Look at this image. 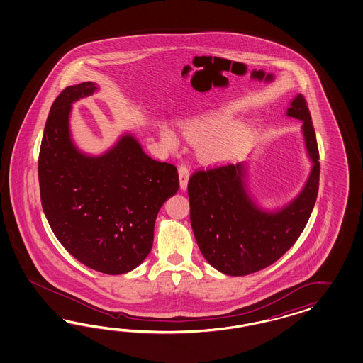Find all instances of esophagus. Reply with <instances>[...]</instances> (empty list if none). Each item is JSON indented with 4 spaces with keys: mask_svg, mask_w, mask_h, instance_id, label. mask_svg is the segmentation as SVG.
I'll list each match as a JSON object with an SVG mask.
<instances>
[{
    "mask_svg": "<svg viewBox=\"0 0 363 363\" xmlns=\"http://www.w3.org/2000/svg\"><path fill=\"white\" fill-rule=\"evenodd\" d=\"M178 174H179V186L182 190H186L187 181H189V167L185 164H181L178 167Z\"/></svg>",
    "mask_w": 363,
    "mask_h": 363,
    "instance_id": "esophagus-1",
    "label": "esophagus"
}]
</instances>
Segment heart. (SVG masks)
<instances>
[{
	"label": "heart",
	"instance_id": "obj_1",
	"mask_svg": "<svg viewBox=\"0 0 363 363\" xmlns=\"http://www.w3.org/2000/svg\"><path fill=\"white\" fill-rule=\"evenodd\" d=\"M231 109H214L187 118L182 123V132L187 138L199 143V152L209 160L226 158L241 145L246 133V123L231 121ZM161 138L169 147H176L177 135L169 126H161Z\"/></svg>",
	"mask_w": 363,
	"mask_h": 363
}]
</instances>
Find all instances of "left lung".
I'll list each match as a JSON object with an SVG mask.
<instances>
[{
	"label": "left lung",
	"instance_id": "obj_1",
	"mask_svg": "<svg viewBox=\"0 0 363 363\" xmlns=\"http://www.w3.org/2000/svg\"><path fill=\"white\" fill-rule=\"evenodd\" d=\"M286 116L302 122L301 133L311 167L301 191L284 206L267 209L254 197L247 162L201 169L189 179L190 222L198 247L223 274H252L274 264L296 243L314 209L318 146L301 94L290 101Z\"/></svg>",
	"mask_w": 363,
	"mask_h": 363
}]
</instances>
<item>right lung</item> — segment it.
I'll use <instances>...</instances> for the list:
<instances>
[{"mask_svg":"<svg viewBox=\"0 0 363 363\" xmlns=\"http://www.w3.org/2000/svg\"><path fill=\"white\" fill-rule=\"evenodd\" d=\"M86 81L55 99L38 158L41 202L57 240L81 264L110 275L143 264L160 209L179 187L177 167L143 152L125 132L108 150L89 154L70 129L73 104L99 91Z\"/></svg>","mask_w":363,"mask_h":363,"instance_id":"1","label":"right lung"}]
</instances>
